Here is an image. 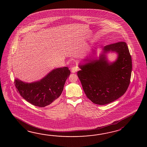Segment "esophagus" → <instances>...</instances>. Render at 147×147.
Masks as SVG:
<instances>
[{
    "mask_svg": "<svg viewBox=\"0 0 147 147\" xmlns=\"http://www.w3.org/2000/svg\"><path fill=\"white\" fill-rule=\"evenodd\" d=\"M78 68L77 67L75 66V67H73L72 68H71V72L72 73H75V72H77L78 70Z\"/></svg>",
    "mask_w": 147,
    "mask_h": 147,
    "instance_id": "esophagus-1",
    "label": "esophagus"
}]
</instances>
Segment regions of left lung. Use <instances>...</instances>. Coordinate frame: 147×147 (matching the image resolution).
<instances>
[{
  "instance_id": "left-lung-1",
  "label": "left lung",
  "mask_w": 147,
  "mask_h": 147,
  "mask_svg": "<svg viewBox=\"0 0 147 147\" xmlns=\"http://www.w3.org/2000/svg\"><path fill=\"white\" fill-rule=\"evenodd\" d=\"M110 51L117 54L113 63L106 54ZM96 50L80 63L81 70L77 72L84 93L93 103L105 105L123 95L130 81L132 60L127 44L119 42L105 46L98 59L94 57Z\"/></svg>"
}]
</instances>
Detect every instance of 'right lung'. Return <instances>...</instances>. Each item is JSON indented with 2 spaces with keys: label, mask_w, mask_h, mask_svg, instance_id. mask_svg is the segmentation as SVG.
I'll return each mask as SVG.
<instances>
[{
  "label": "right lung",
  "mask_w": 147,
  "mask_h": 147,
  "mask_svg": "<svg viewBox=\"0 0 147 147\" xmlns=\"http://www.w3.org/2000/svg\"><path fill=\"white\" fill-rule=\"evenodd\" d=\"M70 71L67 67L54 69L39 81L25 82L16 78L15 86L22 97L35 106L45 107L56 101Z\"/></svg>",
  "instance_id": "add662e5"
}]
</instances>
